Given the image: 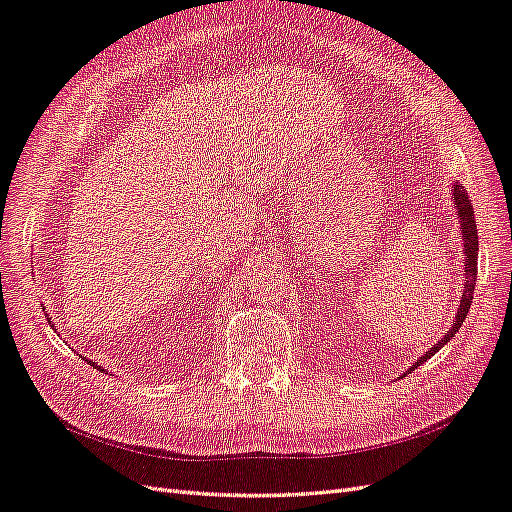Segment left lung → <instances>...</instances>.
I'll use <instances>...</instances> for the list:
<instances>
[{
    "label": "left lung",
    "mask_w": 512,
    "mask_h": 512,
    "mask_svg": "<svg viewBox=\"0 0 512 512\" xmlns=\"http://www.w3.org/2000/svg\"><path fill=\"white\" fill-rule=\"evenodd\" d=\"M454 199H456V208H458V217H460V230H463V241H465V291H463V299H460V308H458L456 323L452 326V330L447 332L443 339L432 347V350L423 354L417 360V363L410 367V371H415L423 363V360H428L430 356H434L447 341L452 339V336L458 332V328L463 326V321L469 313V306L473 302V289H476V276H478V226H476V217H473L471 199H469V195H467L463 186L454 184Z\"/></svg>",
    "instance_id": "obj_1"
}]
</instances>
